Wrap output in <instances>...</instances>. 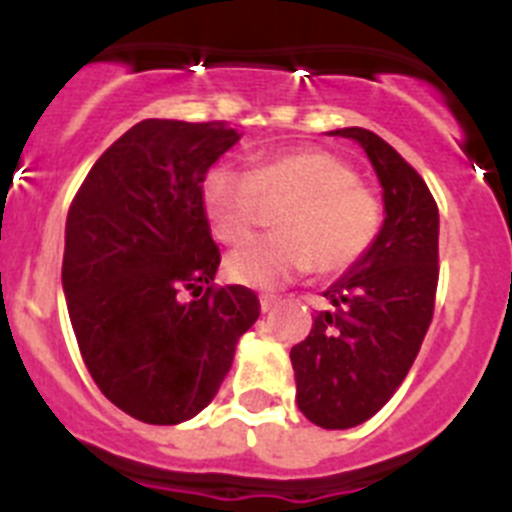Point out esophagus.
Returning <instances> with one entry per match:
<instances>
[{
	"label": "esophagus",
	"instance_id": "1",
	"mask_svg": "<svg viewBox=\"0 0 512 512\" xmlns=\"http://www.w3.org/2000/svg\"><path fill=\"white\" fill-rule=\"evenodd\" d=\"M259 302H261V312H271V310H274V307L279 305V297H274V295H261Z\"/></svg>",
	"mask_w": 512,
	"mask_h": 512
}]
</instances>
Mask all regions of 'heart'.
Returning a JSON list of instances; mask_svg holds the SVG:
<instances>
[{"mask_svg":"<svg viewBox=\"0 0 512 512\" xmlns=\"http://www.w3.org/2000/svg\"><path fill=\"white\" fill-rule=\"evenodd\" d=\"M200 194L212 233L228 246L251 238L264 202H285L274 217L282 233L225 259L228 277L246 287H282L312 264L323 274L348 269L372 248L382 225V205L361 187L359 174L320 148L277 153L253 171L217 164L202 179Z\"/></svg>","mask_w":512,"mask_h":512,"instance_id":"1","label":"heart"}]
</instances>
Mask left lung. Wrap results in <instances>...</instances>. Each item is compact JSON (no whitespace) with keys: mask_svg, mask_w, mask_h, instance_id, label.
Here are the masks:
<instances>
[{"mask_svg":"<svg viewBox=\"0 0 512 512\" xmlns=\"http://www.w3.org/2000/svg\"><path fill=\"white\" fill-rule=\"evenodd\" d=\"M356 140L382 184L384 223L372 248L323 292L333 310L315 315L292 346L297 408L328 431L377 415L408 377L433 318L438 284V207L418 171L377 133L330 130Z\"/></svg>","mask_w":512,"mask_h":512,"instance_id":"obj_1","label":"left lung"}]
</instances>
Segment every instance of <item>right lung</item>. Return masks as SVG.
<instances>
[{
    "instance_id": "obj_1",
    "label": "right lung",
    "mask_w": 512,
    "mask_h": 512,
    "mask_svg": "<svg viewBox=\"0 0 512 512\" xmlns=\"http://www.w3.org/2000/svg\"><path fill=\"white\" fill-rule=\"evenodd\" d=\"M238 140L225 122L143 120L71 202L61 282L76 343L102 395L143 423L205 410L259 318L251 289L212 287L220 251L200 194Z\"/></svg>"
}]
</instances>
